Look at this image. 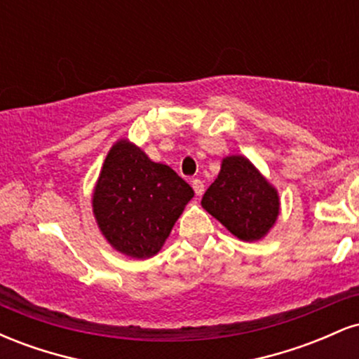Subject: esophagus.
<instances>
[{
	"mask_svg": "<svg viewBox=\"0 0 359 359\" xmlns=\"http://www.w3.org/2000/svg\"><path fill=\"white\" fill-rule=\"evenodd\" d=\"M192 189H194V192H196V196H203V194H204V184H203V180L194 179V180H192Z\"/></svg>",
	"mask_w": 359,
	"mask_h": 359,
	"instance_id": "obj_1",
	"label": "esophagus"
}]
</instances>
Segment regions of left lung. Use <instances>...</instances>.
Listing matches in <instances>:
<instances>
[{
    "mask_svg": "<svg viewBox=\"0 0 359 359\" xmlns=\"http://www.w3.org/2000/svg\"><path fill=\"white\" fill-rule=\"evenodd\" d=\"M201 205L238 240L253 243L263 240L277 222L280 196L251 160L228 155Z\"/></svg>",
    "mask_w": 359,
    "mask_h": 359,
    "instance_id": "obj_1",
    "label": "left lung"
}]
</instances>
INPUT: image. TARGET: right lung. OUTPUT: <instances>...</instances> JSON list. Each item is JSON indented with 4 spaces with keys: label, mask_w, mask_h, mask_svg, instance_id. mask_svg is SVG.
<instances>
[{
    "label": "right lung",
    "mask_w": 359,
    "mask_h": 359,
    "mask_svg": "<svg viewBox=\"0 0 359 359\" xmlns=\"http://www.w3.org/2000/svg\"><path fill=\"white\" fill-rule=\"evenodd\" d=\"M194 197L192 187L133 142L113 143L93 189V214L113 250L151 258L165 245L175 221Z\"/></svg>",
    "instance_id": "right-lung-1"
}]
</instances>
